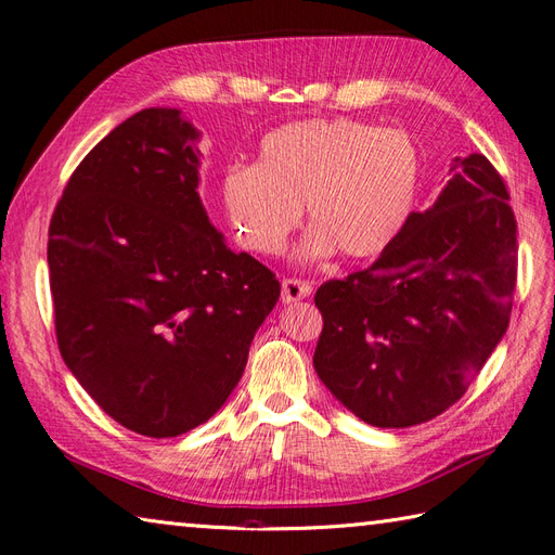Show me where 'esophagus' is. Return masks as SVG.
<instances>
[{"label": "esophagus", "instance_id": "34e87169", "mask_svg": "<svg viewBox=\"0 0 555 555\" xmlns=\"http://www.w3.org/2000/svg\"><path fill=\"white\" fill-rule=\"evenodd\" d=\"M312 294V284L298 278L282 280V304H296Z\"/></svg>", "mask_w": 555, "mask_h": 555}]
</instances>
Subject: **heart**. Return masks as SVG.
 I'll return each instance as SVG.
<instances>
[{
    "mask_svg": "<svg viewBox=\"0 0 555 555\" xmlns=\"http://www.w3.org/2000/svg\"><path fill=\"white\" fill-rule=\"evenodd\" d=\"M418 173V150L405 131L347 117L304 120L268 133L257 164L231 166L222 201L238 238L261 255L282 251L306 206L314 229L300 257L340 249L349 259H365L405 227Z\"/></svg>",
    "mask_w": 555,
    "mask_h": 555,
    "instance_id": "b5f03b06",
    "label": "heart"
}]
</instances>
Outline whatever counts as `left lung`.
I'll list each match as a JSON object with an SVG mask.
<instances>
[{
    "instance_id": "obj_1",
    "label": "left lung",
    "mask_w": 555,
    "mask_h": 555,
    "mask_svg": "<svg viewBox=\"0 0 555 555\" xmlns=\"http://www.w3.org/2000/svg\"><path fill=\"white\" fill-rule=\"evenodd\" d=\"M516 220L483 155L456 157L435 204L371 266L314 294L324 331L314 371L377 428H408L451 408L507 333Z\"/></svg>"
}]
</instances>
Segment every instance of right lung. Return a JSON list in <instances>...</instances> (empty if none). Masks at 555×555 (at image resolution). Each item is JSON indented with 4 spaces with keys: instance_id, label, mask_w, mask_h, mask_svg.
<instances>
[{
    "instance_id": "obj_1",
    "label": "right lung",
    "mask_w": 555,
    "mask_h": 555,
    "mask_svg": "<svg viewBox=\"0 0 555 555\" xmlns=\"http://www.w3.org/2000/svg\"><path fill=\"white\" fill-rule=\"evenodd\" d=\"M201 131L145 108L78 164L48 231L60 354L108 416L176 438L220 410L280 282L198 196Z\"/></svg>"
}]
</instances>
